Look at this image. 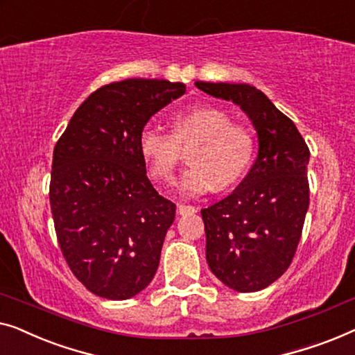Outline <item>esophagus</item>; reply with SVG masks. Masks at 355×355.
<instances>
[{
	"mask_svg": "<svg viewBox=\"0 0 355 355\" xmlns=\"http://www.w3.org/2000/svg\"><path fill=\"white\" fill-rule=\"evenodd\" d=\"M178 212L182 216H191V214L198 212V209L194 206H189V204H178Z\"/></svg>",
	"mask_w": 355,
	"mask_h": 355,
	"instance_id": "34e87169",
	"label": "esophagus"
}]
</instances>
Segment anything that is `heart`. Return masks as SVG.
Segmentation results:
<instances>
[{
	"label": "heart",
	"mask_w": 355,
	"mask_h": 355,
	"mask_svg": "<svg viewBox=\"0 0 355 355\" xmlns=\"http://www.w3.org/2000/svg\"><path fill=\"white\" fill-rule=\"evenodd\" d=\"M173 135L144 127L138 148L148 164L149 175L166 183L182 161V148L189 141V166L180 177L184 194H204L216 187L227 188L248 171L254 156V135L244 123L233 122L230 112L212 104H199L172 117Z\"/></svg>",
	"instance_id": "1"
}]
</instances>
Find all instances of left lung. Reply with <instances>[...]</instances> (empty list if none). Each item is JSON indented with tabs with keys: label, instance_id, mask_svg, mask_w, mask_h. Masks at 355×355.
I'll return each mask as SVG.
<instances>
[{
	"label": "left lung",
	"instance_id": "1",
	"mask_svg": "<svg viewBox=\"0 0 355 355\" xmlns=\"http://www.w3.org/2000/svg\"><path fill=\"white\" fill-rule=\"evenodd\" d=\"M194 85L238 104L257 132L259 153L251 171L201 216L214 275L234 291H261L288 270L296 254L309 209L311 153L294 122L261 89L248 83Z\"/></svg>",
	"mask_w": 355,
	"mask_h": 355
}]
</instances>
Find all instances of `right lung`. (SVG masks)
<instances>
[{"instance_id": "add662e5", "label": "right lung", "mask_w": 355, "mask_h": 355, "mask_svg": "<svg viewBox=\"0 0 355 355\" xmlns=\"http://www.w3.org/2000/svg\"><path fill=\"white\" fill-rule=\"evenodd\" d=\"M187 92L168 80L128 78L93 92L53 153L49 204L59 248L88 291L123 301L151 283L175 204L146 175L138 137Z\"/></svg>"}]
</instances>
